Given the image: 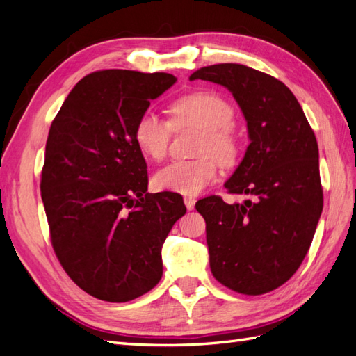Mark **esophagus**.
Segmentation results:
<instances>
[{"mask_svg":"<svg viewBox=\"0 0 356 356\" xmlns=\"http://www.w3.org/2000/svg\"><path fill=\"white\" fill-rule=\"evenodd\" d=\"M184 202H185V206H186L188 211H193V209H194V204H195V198H194V197L186 195V197L184 198Z\"/></svg>","mask_w":356,"mask_h":356,"instance_id":"esophagus-1","label":"esophagus"}]
</instances>
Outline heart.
<instances>
[{"mask_svg": "<svg viewBox=\"0 0 356 356\" xmlns=\"http://www.w3.org/2000/svg\"><path fill=\"white\" fill-rule=\"evenodd\" d=\"M170 122L153 112H144L136 121L135 143L147 159L161 161L168 152L172 130L193 127L202 131L194 161H175L156 172L153 184L162 191L195 195L218 176V163L229 167L238 158L234 131L235 112L229 102L216 92L200 90L179 98L170 106ZM212 154L216 159L206 156Z\"/></svg>", "mask_w": 356, "mask_h": 356, "instance_id": "obj_1", "label": "heart"}]
</instances>
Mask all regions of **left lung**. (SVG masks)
<instances>
[{"label":"left lung","mask_w":356,"mask_h":356,"mask_svg":"<svg viewBox=\"0 0 356 356\" xmlns=\"http://www.w3.org/2000/svg\"><path fill=\"white\" fill-rule=\"evenodd\" d=\"M232 92L250 144L225 186L249 200L211 195L195 203L206 221L213 277L258 296L285 284L307 256L323 211L318 145L302 106L282 81L239 63L204 66L189 80Z\"/></svg>","instance_id":"8db88e82"}]
</instances>
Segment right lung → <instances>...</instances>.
<instances>
[{
    "instance_id": "add662e5",
    "label": "right lung",
    "mask_w": 356,
    "mask_h": 356,
    "mask_svg": "<svg viewBox=\"0 0 356 356\" xmlns=\"http://www.w3.org/2000/svg\"><path fill=\"white\" fill-rule=\"evenodd\" d=\"M167 72L106 70L72 88L49 127L40 191L63 270L88 294L129 302L162 277V245L185 216L175 193H147L138 118L176 83Z\"/></svg>"
}]
</instances>
